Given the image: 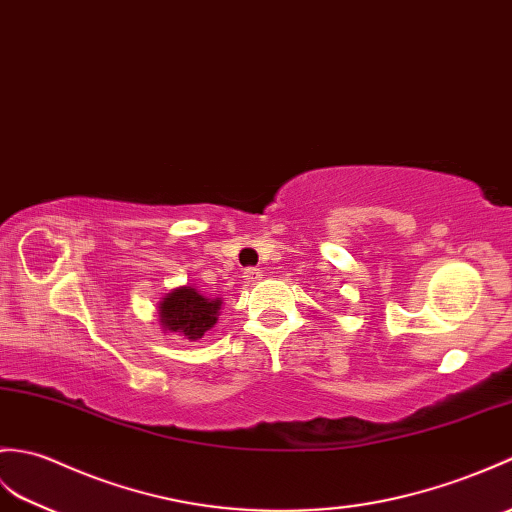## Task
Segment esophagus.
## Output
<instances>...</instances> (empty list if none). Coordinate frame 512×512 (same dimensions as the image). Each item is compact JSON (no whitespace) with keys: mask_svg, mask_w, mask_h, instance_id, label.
<instances>
[{"mask_svg":"<svg viewBox=\"0 0 512 512\" xmlns=\"http://www.w3.org/2000/svg\"><path fill=\"white\" fill-rule=\"evenodd\" d=\"M244 277L248 283H257L261 277H264V272H261L259 268H246L244 270Z\"/></svg>","mask_w":512,"mask_h":512,"instance_id":"obj_1","label":"esophagus"}]
</instances>
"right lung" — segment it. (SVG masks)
I'll return each instance as SVG.
<instances>
[{
    "label": "right lung",
    "instance_id": "right-lung-1",
    "mask_svg": "<svg viewBox=\"0 0 512 512\" xmlns=\"http://www.w3.org/2000/svg\"><path fill=\"white\" fill-rule=\"evenodd\" d=\"M220 299H207L192 285L172 290L159 303V323L165 334L183 336L189 342H196L205 331L218 323Z\"/></svg>",
    "mask_w": 512,
    "mask_h": 512
}]
</instances>
